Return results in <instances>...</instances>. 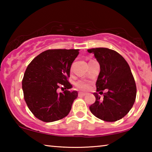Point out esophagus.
Returning a JSON list of instances; mask_svg holds the SVG:
<instances>
[{
  "instance_id": "1",
  "label": "esophagus",
  "mask_w": 152,
  "mask_h": 152,
  "mask_svg": "<svg viewBox=\"0 0 152 152\" xmlns=\"http://www.w3.org/2000/svg\"><path fill=\"white\" fill-rule=\"evenodd\" d=\"M85 95H86V94L85 93H83V92H78V96H80H80H85Z\"/></svg>"
}]
</instances>
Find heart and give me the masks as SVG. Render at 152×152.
<instances>
[{
	"mask_svg": "<svg viewBox=\"0 0 152 152\" xmlns=\"http://www.w3.org/2000/svg\"><path fill=\"white\" fill-rule=\"evenodd\" d=\"M75 85L77 87V88L84 91H87L90 88V83L88 82L85 80H79L76 82Z\"/></svg>",
	"mask_w": 152,
	"mask_h": 152,
	"instance_id": "b5f03b06",
	"label": "heart"
}]
</instances>
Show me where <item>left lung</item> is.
<instances>
[{"instance_id": "8db88e82", "label": "left lung", "mask_w": 152, "mask_h": 152, "mask_svg": "<svg viewBox=\"0 0 152 152\" xmlns=\"http://www.w3.org/2000/svg\"><path fill=\"white\" fill-rule=\"evenodd\" d=\"M94 55L101 71L96 82V92L103 94L102 100L97 92L96 101L90 106L95 117L107 122L122 119L134 104L137 88L130 67L122 56L108 48H92L87 50ZM107 89V93L102 91Z\"/></svg>"}]
</instances>
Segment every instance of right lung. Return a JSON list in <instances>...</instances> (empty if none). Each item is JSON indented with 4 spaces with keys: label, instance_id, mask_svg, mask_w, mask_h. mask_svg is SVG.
I'll return each mask as SVG.
<instances>
[{
    "label": "right lung",
    "instance_id": "right-lung-1",
    "mask_svg": "<svg viewBox=\"0 0 152 152\" xmlns=\"http://www.w3.org/2000/svg\"><path fill=\"white\" fill-rule=\"evenodd\" d=\"M79 50H48L31 61L22 80L24 99L34 116L42 121L53 122L70 113L78 92L70 91L68 82L72 64ZM61 87L65 89L58 94Z\"/></svg>",
    "mask_w": 152,
    "mask_h": 152
}]
</instances>
